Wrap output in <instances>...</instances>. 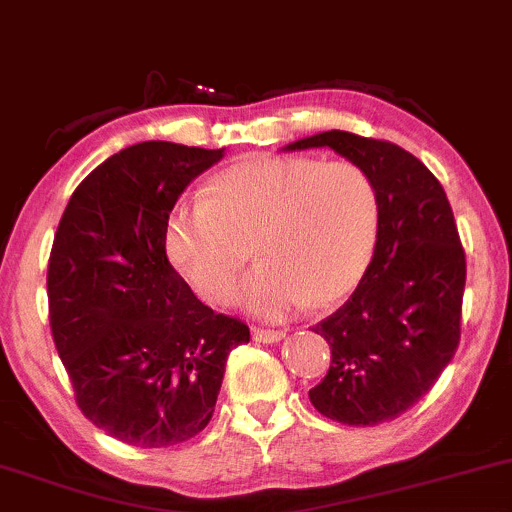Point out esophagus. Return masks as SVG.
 <instances>
[{
  "mask_svg": "<svg viewBox=\"0 0 512 512\" xmlns=\"http://www.w3.org/2000/svg\"><path fill=\"white\" fill-rule=\"evenodd\" d=\"M286 336V331L281 329H264V326H252V338L260 343H276Z\"/></svg>",
  "mask_w": 512,
  "mask_h": 512,
  "instance_id": "obj_1",
  "label": "esophagus"
}]
</instances>
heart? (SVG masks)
Returning <instances> with one entry per match:
<instances>
[{
    "label": "heart",
    "mask_w": 512,
    "mask_h": 512,
    "mask_svg": "<svg viewBox=\"0 0 512 512\" xmlns=\"http://www.w3.org/2000/svg\"><path fill=\"white\" fill-rule=\"evenodd\" d=\"M379 197L355 162L250 157L212 178L205 197L178 202L164 224V248L178 274L207 303H226L255 252L260 267L238 303L281 319L331 305L357 286L374 255Z\"/></svg>",
    "instance_id": "b5f03b06"
}]
</instances>
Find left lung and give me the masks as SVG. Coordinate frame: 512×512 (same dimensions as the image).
<instances>
[{
	"instance_id": "8db88e82",
	"label": "left lung",
	"mask_w": 512,
	"mask_h": 512,
	"mask_svg": "<svg viewBox=\"0 0 512 512\" xmlns=\"http://www.w3.org/2000/svg\"><path fill=\"white\" fill-rule=\"evenodd\" d=\"M331 147L367 171L379 197L372 262L353 295L312 331L331 348L326 377L310 389L329 420L374 427L420 400L460 343L465 250L451 202L420 159L386 140L326 131L288 152Z\"/></svg>"
}]
</instances>
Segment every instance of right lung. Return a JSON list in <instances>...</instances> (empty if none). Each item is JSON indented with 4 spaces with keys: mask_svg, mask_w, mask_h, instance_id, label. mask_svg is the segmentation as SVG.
Instances as JSON below:
<instances>
[{
    "mask_svg": "<svg viewBox=\"0 0 512 512\" xmlns=\"http://www.w3.org/2000/svg\"><path fill=\"white\" fill-rule=\"evenodd\" d=\"M224 150L147 140L73 190L47 267L49 326L80 412L128 446L166 448L212 420L248 324L202 305L171 267L164 224Z\"/></svg>",
    "mask_w": 512,
    "mask_h": 512,
    "instance_id": "add662e5",
    "label": "right lung"
}]
</instances>
